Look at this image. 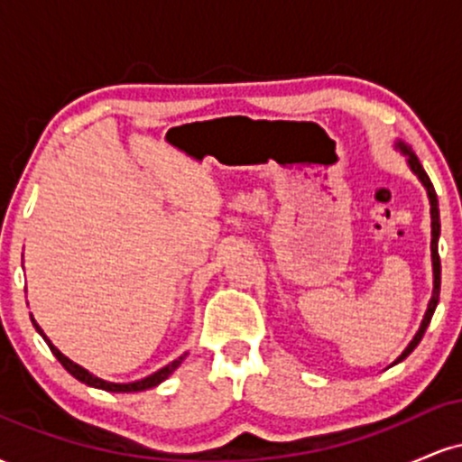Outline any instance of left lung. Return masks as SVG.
<instances>
[{
    "mask_svg": "<svg viewBox=\"0 0 462 462\" xmlns=\"http://www.w3.org/2000/svg\"><path fill=\"white\" fill-rule=\"evenodd\" d=\"M397 150L404 153L408 167H411V171L415 173L419 180H421V184L428 190V198H430V219H432L430 249H432V273H434V289H432V298H430V301H428V310H426V315H423L421 326H419V330H417L415 337H412V341L408 343V347L400 354V358L395 360V363H400V360H404L408 354H411L412 349L419 346V341H421V337H423V332H426L428 323H430V319H432L434 309H437V304H439V293H441V258H439V235H441V219H439V199H437V193H434V187H432L430 178H428V173L423 171V167H421V162H419V158L415 156V153H412L411 147H408L406 143H402V141L397 143Z\"/></svg>",
    "mask_w": 462,
    "mask_h": 462,
    "instance_id": "8db88e82",
    "label": "left lung"
}]
</instances>
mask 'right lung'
<instances>
[{
  "mask_svg": "<svg viewBox=\"0 0 462 462\" xmlns=\"http://www.w3.org/2000/svg\"><path fill=\"white\" fill-rule=\"evenodd\" d=\"M32 323H34V328H36V332L41 334V337L45 338V343L47 346H50V349H51V354H54V356L58 358V363L62 365V367H65L69 374L73 375V378L76 380H79V383H84V384H88V386H95V389H102V391H110V393H134V391H145V389H152V386H156V384H161L162 380H167L169 375L173 374V371H176L180 365H182V360L187 358V354H182V356L180 358H176L173 360V363H169L167 367H162V369H158L156 374H152V375H147V378H143V380H136V383H128V384H116V383H106V380H102V378H97V375H93L91 371H87L84 367H79L78 363H73V360H69L65 354L60 352V349H58L54 343L50 341V338L45 337V332L41 330V326L39 323H36L34 319H32Z\"/></svg>",
  "mask_w": 462,
  "mask_h": 462,
  "instance_id": "right-lung-1",
  "label": "right lung"
}]
</instances>
